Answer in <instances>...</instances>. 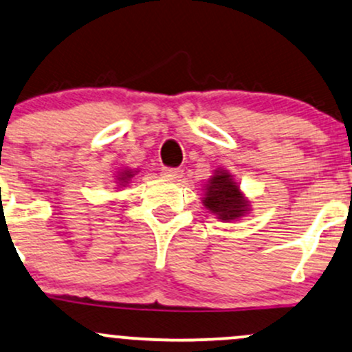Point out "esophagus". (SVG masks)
Returning a JSON list of instances; mask_svg holds the SVG:
<instances>
[{
    "mask_svg": "<svg viewBox=\"0 0 352 352\" xmlns=\"http://www.w3.org/2000/svg\"><path fill=\"white\" fill-rule=\"evenodd\" d=\"M162 177L167 180H172V182H179L184 177V170L180 168H164L162 170Z\"/></svg>",
    "mask_w": 352,
    "mask_h": 352,
    "instance_id": "1",
    "label": "esophagus"
}]
</instances>
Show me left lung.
Returning <instances> with one entry per match:
<instances>
[{
  "label": "left lung",
  "instance_id": "left-lung-1",
  "mask_svg": "<svg viewBox=\"0 0 352 352\" xmlns=\"http://www.w3.org/2000/svg\"><path fill=\"white\" fill-rule=\"evenodd\" d=\"M202 204L207 210L226 222L242 217L249 210V202L244 199L239 185L234 182L232 175L226 170H217L208 180Z\"/></svg>",
  "mask_w": 352,
  "mask_h": 352
}]
</instances>
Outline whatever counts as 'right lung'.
Here are the masks:
<instances>
[{"label": "right lung", "instance_id": "obj_1", "mask_svg": "<svg viewBox=\"0 0 352 352\" xmlns=\"http://www.w3.org/2000/svg\"><path fill=\"white\" fill-rule=\"evenodd\" d=\"M133 175H135V173L132 172V170H123V172H120L118 175H117V180H118V184H120V185H125V184H129V180L132 179Z\"/></svg>", "mask_w": 352, "mask_h": 352}]
</instances>
